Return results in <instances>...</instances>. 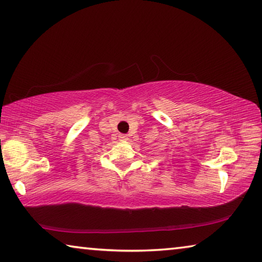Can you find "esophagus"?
Returning <instances> with one entry per match:
<instances>
[{
  "label": "esophagus",
  "instance_id": "1",
  "mask_svg": "<svg viewBox=\"0 0 262 262\" xmlns=\"http://www.w3.org/2000/svg\"><path fill=\"white\" fill-rule=\"evenodd\" d=\"M119 139H120L121 141H125V140H127V136L126 135H120V136H119Z\"/></svg>",
  "mask_w": 262,
  "mask_h": 262
}]
</instances>
